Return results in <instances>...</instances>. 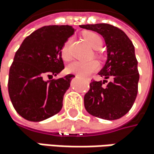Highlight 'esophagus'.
<instances>
[{
    "label": "esophagus",
    "mask_w": 154,
    "mask_h": 154,
    "mask_svg": "<svg viewBox=\"0 0 154 154\" xmlns=\"http://www.w3.org/2000/svg\"><path fill=\"white\" fill-rule=\"evenodd\" d=\"M87 80H88V81H90V79H87Z\"/></svg>",
    "instance_id": "obj_1"
}]
</instances>
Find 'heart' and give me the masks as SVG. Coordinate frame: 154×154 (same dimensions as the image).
Segmentation results:
<instances>
[{"label":"heart","mask_w":154,"mask_h":154,"mask_svg":"<svg viewBox=\"0 0 154 154\" xmlns=\"http://www.w3.org/2000/svg\"><path fill=\"white\" fill-rule=\"evenodd\" d=\"M85 40L95 49H98L102 46L103 41L101 37L97 34L94 32H87L83 35ZM72 39L68 38L64 45L61 47V57L64 60H69L71 58V51H70V46H71ZM100 67V65L96 60H90V61H74L70 63L66 70L68 73L75 74L79 76H87L89 74L97 71Z\"/></svg>","instance_id":"obj_1"}]
</instances>
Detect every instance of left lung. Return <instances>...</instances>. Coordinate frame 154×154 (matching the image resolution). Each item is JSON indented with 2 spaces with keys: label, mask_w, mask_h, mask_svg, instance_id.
<instances>
[{
  "label": "left lung",
  "mask_w": 154,
  "mask_h": 154,
  "mask_svg": "<svg viewBox=\"0 0 154 154\" xmlns=\"http://www.w3.org/2000/svg\"><path fill=\"white\" fill-rule=\"evenodd\" d=\"M80 27L101 35L108 51L106 65L98 73L105 80H91L84 96L85 109L97 118L118 119L130 111L138 94L140 75L134 45L122 30L111 24H86ZM108 78L112 81L104 86Z\"/></svg>",
  "instance_id": "1"
}]
</instances>
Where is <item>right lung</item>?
I'll return each instance as SVG.
<instances>
[{
  "mask_svg": "<svg viewBox=\"0 0 154 154\" xmlns=\"http://www.w3.org/2000/svg\"><path fill=\"white\" fill-rule=\"evenodd\" d=\"M74 31L70 25L44 26L28 35L16 51L9 71L8 92L23 119L41 122L61 110L75 75L51 79L65 68L60 51Z\"/></svg>",
  "mask_w": 154,
  "mask_h": 154,
  "instance_id": "1",
  "label": "right lung"
}]
</instances>
